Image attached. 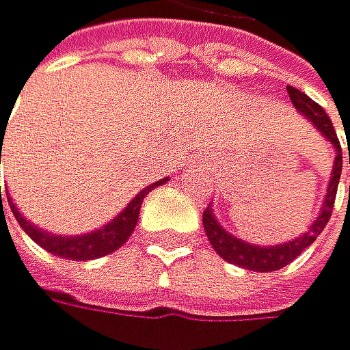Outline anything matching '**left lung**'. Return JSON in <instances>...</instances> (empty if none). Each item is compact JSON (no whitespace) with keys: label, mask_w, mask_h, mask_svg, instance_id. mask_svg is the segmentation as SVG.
<instances>
[{"label":"left lung","mask_w":350,"mask_h":350,"mask_svg":"<svg viewBox=\"0 0 350 350\" xmlns=\"http://www.w3.org/2000/svg\"><path fill=\"white\" fill-rule=\"evenodd\" d=\"M291 94L293 105L299 109V113H304L308 120L321 131V135H325L334 144L336 148V161H334V172L329 178V187H327V196L321 206L319 217L314 219V224L308 228V232H304L301 237H297L288 243H280V245H269V247H260V245H252V243H245L237 237H232L230 232L219 226V221L215 219L213 215V206L208 204L204 215H202V224H204V232L211 241L213 250L217 252L224 260L232 262L237 267L250 269V271H258V273H267V271H278L286 265H291L295 258L306 252L317 237L325 230L327 221L332 217L334 211V202H336V191H338V183H340V174H342V148L336 135V129L329 120V116L325 113V109L319 103H314L308 94H304L301 90H297L293 85L286 88ZM349 163H350V148H349ZM350 193V187H349Z\"/></svg>","instance_id":"8db88e82"}]
</instances>
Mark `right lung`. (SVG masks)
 Returning <instances> with one entry per match:
<instances>
[{"label":"right lung","instance_id":"obj_1","mask_svg":"<svg viewBox=\"0 0 350 350\" xmlns=\"http://www.w3.org/2000/svg\"><path fill=\"white\" fill-rule=\"evenodd\" d=\"M0 163H1V148H0ZM167 183V178H161L157 183H152L150 187L142 189L135 198L129 202V206L118 215L116 219H111L107 226H103L100 230H94V232H88V234H77V237H55V234H49L44 230L36 228L33 224H29L23 215L18 213V208L14 206V202L8 196V204L10 211L14 213L16 221L21 224V228L25 230L27 237L38 243V245L46 252H51L59 258H68V260H94V258L100 256H107L111 252H116L118 247H122L124 243L129 241V237L133 234V230L137 226L139 219V208H142V202L144 198L148 196L154 187ZM0 204H1V187H0Z\"/></svg>","mask_w":350,"mask_h":350}]
</instances>
